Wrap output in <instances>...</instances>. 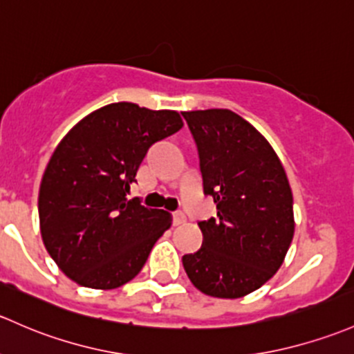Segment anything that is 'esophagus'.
I'll list each match as a JSON object with an SVG mask.
<instances>
[{
	"mask_svg": "<svg viewBox=\"0 0 354 354\" xmlns=\"http://www.w3.org/2000/svg\"><path fill=\"white\" fill-rule=\"evenodd\" d=\"M187 222V217H185L183 212H174L173 214V224L174 225H181Z\"/></svg>",
	"mask_w": 354,
	"mask_h": 354,
	"instance_id": "1",
	"label": "esophagus"
}]
</instances>
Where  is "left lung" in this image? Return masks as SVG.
Masks as SVG:
<instances>
[{"mask_svg":"<svg viewBox=\"0 0 354 354\" xmlns=\"http://www.w3.org/2000/svg\"><path fill=\"white\" fill-rule=\"evenodd\" d=\"M198 146L203 192L217 218L200 222L202 248L183 256L205 295L241 299L283 265L295 232L293 196L274 149L248 120L225 109L183 111Z\"/></svg>","mask_w":354,"mask_h":354,"instance_id":"1","label":"left lung"}]
</instances>
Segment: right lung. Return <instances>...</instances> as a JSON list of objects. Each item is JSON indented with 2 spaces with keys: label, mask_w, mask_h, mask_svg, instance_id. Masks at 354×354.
<instances>
[{
  "label": "right lung",
  "mask_w": 354,
  "mask_h": 354,
  "mask_svg": "<svg viewBox=\"0 0 354 354\" xmlns=\"http://www.w3.org/2000/svg\"><path fill=\"white\" fill-rule=\"evenodd\" d=\"M181 127L178 111L118 102L62 137L44 171L39 218L44 245L66 277L111 290L139 274L173 215L127 193L149 147Z\"/></svg>",
  "instance_id": "obj_1"
}]
</instances>
